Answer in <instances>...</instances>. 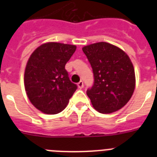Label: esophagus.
Returning a JSON list of instances; mask_svg holds the SVG:
<instances>
[{
    "instance_id": "obj_1",
    "label": "esophagus",
    "mask_w": 157,
    "mask_h": 157,
    "mask_svg": "<svg viewBox=\"0 0 157 157\" xmlns=\"http://www.w3.org/2000/svg\"><path fill=\"white\" fill-rule=\"evenodd\" d=\"M83 86H84V84H83L82 81H80L78 83V87L79 89H82Z\"/></svg>"
}]
</instances>
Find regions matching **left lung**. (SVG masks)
Returning a JSON list of instances; mask_svg holds the SVG:
<instances>
[{
    "instance_id": "obj_1",
    "label": "left lung",
    "mask_w": 157,
    "mask_h": 157,
    "mask_svg": "<svg viewBox=\"0 0 157 157\" xmlns=\"http://www.w3.org/2000/svg\"><path fill=\"white\" fill-rule=\"evenodd\" d=\"M82 51L94 73V85L86 91L93 107L103 114L120 110L135 88L134 66L127 54L103 41L84 46Z\"/></svg>"
}]
</instances>
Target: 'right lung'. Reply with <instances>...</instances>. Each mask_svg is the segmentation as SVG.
I'll return each instance as SVG.
<instances>
[{
  "label": "right lung",
  "instance_id": "right-lung-1",
  "mask_svg": "<svg viewBox=\"0 0 157 157\" xmlns=\"http://www.w3.org/2000/svg\"><path fill=\"white\" fill-rule=\"evenodd\" d=\"M75 49V45L48 42L37 47L29 58L25 90L32 105L43 113L62 112L77 90L65 69Z\"/></svg>",
  "mask_w": 157,
  "mask_h": 157
}]
</instances>
